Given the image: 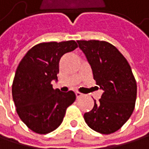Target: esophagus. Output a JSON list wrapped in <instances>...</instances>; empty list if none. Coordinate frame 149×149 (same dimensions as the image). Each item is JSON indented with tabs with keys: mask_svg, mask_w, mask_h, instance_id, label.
Listing matches in <instances>:
<instances>
[{
	"mask_svg": "<svg viewBox=\"0 0 149 149\" xmlns=\"http://www.w3.org/2000/svg\"><path fill=\"white\" fill-rule=\"evenodd\" d=\"M84 95L82 94V93H80V92H78V91H77L76 92V97H77V98H80L81 97H83Z\"/></svg>",
	"mask_w": 149,
	"mask_h": 149,
	"instance_id": "1",
	"label": "esophagus"
}]
</instances>
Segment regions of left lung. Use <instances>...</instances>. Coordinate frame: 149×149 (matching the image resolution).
I'll list each match as a JSON object with an SVG mask.
<instances>
[{"instance_id":"8db88e82","label":"left lung","mask_w":149,"mask_h":149,"mask_svg":"<svg viewBox=\"0 0 149 149\" xmlns=\"http://www.w3.org/2000/svg\"><path fill=\"white\" fill-rule=\"evenodd\" d=\"M92 70L97 84L104 91L93 109L84 113L87 125L109 134L118 130L134 109L137 85L131 67L116 47L106 41L77 40Z\"/></svg>"}]
</instances>
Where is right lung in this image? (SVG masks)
I'll return each mask as SVG.
<instances>
[{"instance_id":"add662e5","label":"right lung","mask_w":149,"mask_h":149,"mask_svg":"<svg viewBox=\"0 0 149 149\" xmlns=\"http://www.w3.org/2000/svg\"><path fill=\"white\" fill-rule=\"evenodd\" d=\"M77 47L74 40L38 44L26 52L17 67L12 85L16 111L35 133L45 134L55 130L76 99L72 91L54 90L52 81H58L61 57Z\"/></svg>"}]
</instances>
